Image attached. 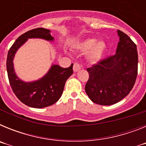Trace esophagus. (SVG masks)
<instances>
[{
	"mask_svg": "<svg viewBox=\"0 0 146 146\" xmlns=\"http://www.w3.org/2000/svg\"><path fill=\"white\" fill-rule=\"evenodd\" d=\"M81 69V66L78 63H74V66H73V70L74 72H77Z\"/></svg>",
	"mask_w": 146,
	"mask_h": 146,
	"instance_id": "obj_1",
	"label": "esophagus"
}]
</instances>
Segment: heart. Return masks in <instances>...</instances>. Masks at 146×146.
Here are the masks:
<instances>
[{
    "instance_id": "obj_1",
    "label": "heart",
    "mask_w": 146,
    "mask_h": 146,
    "mask_svg": "<svg viewBox=\"0 0 146 146\" xmlns=\"http://www.w3.org/2000/svg\"><path fill=\"white\" fill-rule=\"evenodd\" d=\"M76 47L81 52H87L86 60L90 64H94L102 59L106 50V44L103 41L96 42L94 38H87L77 44Z\"/></svg>"
}]
</instances>
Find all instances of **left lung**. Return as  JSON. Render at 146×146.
Wrapping results in <instances>:
<instances>
[{
	"label": "left lung",
	"mask_w": 146,
	"mask_h": 146,
	"mask_svg": "<svg viewBox=\"0 0 146 146\" xmlns=\"http://www.w3.org/2000/svg\"><path fill=\"white\" fill-rule=\"evenodd\" d=\"M119 42L113 56L88 68L89 78L85 90L93 102L111 105L129 94L137 75V46L123 32L117 31Z\"/></svg>",
	"instance_id": "obj_1"
}]
</instances>
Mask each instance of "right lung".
Here are the masks:
<instances>
[{
	"label": "right lung",
	"instance_id": "1",
	"mask_svg": "<svg viewBox=\"0 0 146 146\" xmlns=\"http://www.w3.org/2000/svg\"><path fill=\"white\" fill-rule=\"evenodd\" d=\"M28 38H42L49 42L54 40L50 30L43 28L31 30L21 35L8 52L6 60L8 77L13 91L23 104L35 108H46L55 104L60 98L66 81L73 74V64L68 68H63L52 64L42 78L31 82L22 80L16 74L13 60L17 51Z\"/></svg>",
	"mask_w": 146,
	"mask_h": 146
}]
</instances>
